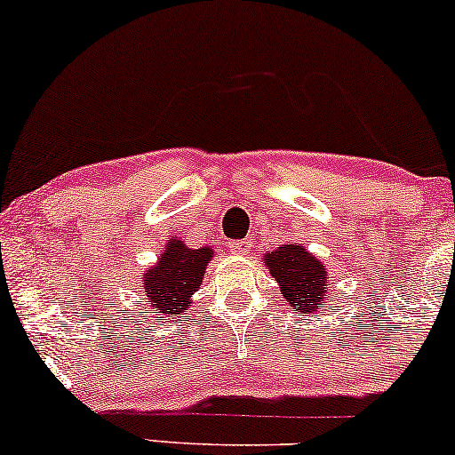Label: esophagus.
Listing matches in <instances>:
<instances>
[{
	"mask_svg": "<svg viewBox=\"0 0 455 455\" xmlns=\"http://www.w3.org/2000/svg\"><path fill=\"white\" fill-rule=\"evenodd\" d=\"M246 251H249V242L246 240H238L232 244V252H235V255H246Z\"/></svg>",
	"mask_w": 455,
	"mask_h": 455,
	"instance_id": "1",
	"label": "esophagus"
}]
</instances>
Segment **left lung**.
<instances>
[{
  "instance_id": "left-lung-1",
  "label": "left lung",
  "mask_w": 455,
  "mask_h": 455,
  "mask_svg": "<svg viewBox=\"0 0 455 455\" xmlns=\"http://www.w3.org/2000/svg\"><path fill=\"white\" fill-rule=\"evenodd\" d=\"M265 263L282 288V297L294 311L320 314L328 294V271L299 244H282L265 255Z\"/></svg>"
}]
</instances>
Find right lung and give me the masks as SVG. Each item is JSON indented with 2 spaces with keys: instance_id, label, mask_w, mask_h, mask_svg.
Returning a JSON list of instances; mask_svg holds the SVG:
<instances>
[{
  "instance_id": "add662e5",
  "label": "right lung",
  "mask_w": 455,
  "mask_h": 455,
  "mask_svg": "<svg viewBox=\"0 0 455 455\" xmlns=\"http://www.w3.org/2000/svg\"><path fill=\"white\" fill-rule=\"evenodd\" d=\"M213 249H188L181 240H171L155 267L144 274L146 311L152 315H181L194 291L203 282Z\"/></svg>"
}]
</instances>
